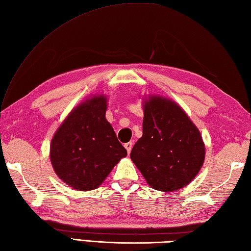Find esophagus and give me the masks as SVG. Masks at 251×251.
Listing matches in <instances>:
<instances>
[{"label":"esophagus","mask_w":251,"mask_h":251,"mask_svg":"<svg viewBox=\"0 0 251 251\" xmlns=\"http://www.w3.org/2000/svg\"><path fill=\"white\" fill-rule=\"evenodd\" d=\"M124 147H125V149L127 150V153L129 154V153H130V151H131V149H132V143H131V142H127V143H125V144H124Z\"/></svg>","instance_id":"esophagus-1"}]
</instances>
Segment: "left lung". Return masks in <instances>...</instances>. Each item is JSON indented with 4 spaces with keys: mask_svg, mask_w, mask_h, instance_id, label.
<instances>
[{
    "mask_svg": "<svg viewBox=\"0 0 251 251\" xmlns=\"http://www.w3.org/2000/svg\"><path fill=\"white\" fill-rule=\"evenodd\" d=\"M143 135L130 158L151 187L174 191L187 186L204 162L201 133L176 102L150 96L143 103Z\"/></svg>",
    "mask_w": 251,
    "mask_h": 251,
    "instance_id": "1",
    "label": "left lung"
}]
</instances>
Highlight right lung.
I'll use <instances>...</instances> for the list:
<instances>
[{"label": "right lung", "mask_w": 251, "mask_h": 251, "mask_svg": "<svg viewBox=\"0 0 251 251\" xmlns=\"http://www.w3.org/2000/svg\"><path fill=\"white\" fill-rule=\"evenodd\" d=\"M106 96L87 98L68 114L52 138V167L75 190L96 189L127 155L106 120Z\"/></svg>", "instance_id": "add662e5"}]
</instances>
